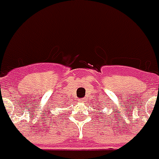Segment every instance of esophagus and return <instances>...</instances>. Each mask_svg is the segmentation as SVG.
I'll list each match as a JSON object with an SVG mask.
<instances>
[{
	"instance_id": "1",
	"label": "esophagus",
	"mask_w": 159,
	"mask_h": 159,
	"mask_svg": "<svg viewBox=\"0 0 159 159\" xmlns=\"http://www.w3.org/2000/svg\"><path fill=\"white\" fill-rule=\"evenodd\" d=\"M79 101H80V102H81V103H84V102H85V98H80Z\"/></svg>"
}]
</instances>
